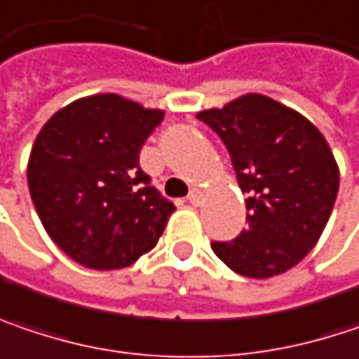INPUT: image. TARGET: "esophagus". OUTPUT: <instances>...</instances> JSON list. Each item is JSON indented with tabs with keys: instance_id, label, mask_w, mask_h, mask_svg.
Returning <instances> with one entry per match:
<instances>
[{
	"instance_id": "34e87169",
	"label": "esophagus",
	"mask_w": 359,
	"mask_h": 359,
	"mask_svg": "<svg viewBox=\"0 0 359 359\" xmlns=\"http://www.w3.org/2000/svg\"><path fill=\"white\" fill-rule=\"evenodd\" d=\"M187 199H189V203H191V205H201V201H203V193H201L199 189H191Z\"/></svg>"
}]
</instances>
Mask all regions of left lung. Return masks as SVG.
<instances>
[{
	"label": "left lung",
	"instance_id": "obj_1",
	"mask_svg": "<svg viewBox=\"0 0 359 359\" xmlns=\"http://www.w3.org/2000/svg\"><path fill=\"white\" fill-rule=\"evenodd\" d=\"M230 151L248 195L246 228L213 252L255 279L298 265L320 238L339 191V168L323 133L296 111L261 94L197 114Z\"/></svg>",
	"mask_w": 359,
	"mask_h": 359
}]
</instances>
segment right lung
I'll list each match as a JSON object with an SVG mask.
<instances>
[{
  "label": "right lung",
  "instance_id": "obj_1",
  "mask_svg": "<svg viewBox=\"0 0 359 359\" xmlns=\"http://www.w3.org/2000/svg\"><path fill=\"white\" fill-rule=\"evenodd\" d=\"M162 118V111L98 94L41 129L28 160L30 197L53 243L83 267H127L162 236L175 203L140 166Z\"/></svg>",
  "mask_w": 359,
  "mask_h": 359
}]
</instances>
